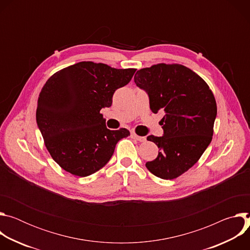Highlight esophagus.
Segmentation results:
<instances>
[{
	"mask_svg": "<svg viewBox=\"0 0 250 250\" xmlns=\"http://www.w3.org/2000/svg\"><path fill=\"white\" fill-rule=\"evenodd\" d=\"M131 137L134 138L135 140L139 141V142H145V141L146 140V138L145 136H139V135H137V134H135V133H132V134H131Z\"/></svg>",
	"mask_w": 250,
	"mask_h": 250,
	"instance_id": "obj_1",
	"label": "esophagus"
}]
</instances>
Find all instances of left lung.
I'll return each instance as SVG.
<instances>
[{"label":"left lung","instance_id":"8db88e82","mask_svg":"<svg viewBox=\"0 0 250 250\" xmlns=\"http://www.w3.org/2000/svg\"><path fill=\"white\" fill-rule=\"evenodd\" d=\"M134 83L149 98L152 113L164 112L162 136H147L159 151L146 162L155 176L172 180L188 171L211 141L217 103L208 84L180 64H156L137 70Z\"/></svg>","mask_w":250,"mask_h":250}]
</instances>
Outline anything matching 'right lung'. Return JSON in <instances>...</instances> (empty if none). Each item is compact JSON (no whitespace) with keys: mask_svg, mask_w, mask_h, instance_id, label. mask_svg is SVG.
<instances>
[{"mask_svg":"<svg viewBox=\"0 0 250 250\" xmlns=\"http://www.w3.org/2000/svg\"><path fill=\"white\" fill-rule=\"evenodd\" d=\"M136 69H116L83 61L53 74L38 101L37 123L53 160L65 171L86 177L103 168L126 128L111 130L100 111L110 108L115 91Z\"/></svg>","mask_w":250,"mask_h":250,"instance_id":"add662e5","label":"right lung"}]
</instances>
